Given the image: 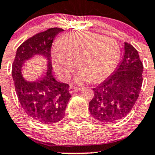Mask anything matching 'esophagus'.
<instances>
[{"label": "esophagus", "instance_id": "obj_1", "mask_svg": "<svg viewBox=\"0 0 155 155\" xmlns=\"http://www.w3.org/2000/svg\"><path fill=\"white\" fill-rule=\"evenodd\" d=\"M81 89L80 88H76V87H73V86H70L69 89V93L73 94V92H79V91H80Z\"/></svg>", "mask_w": 155, "mask_h": 155}]
</instances>
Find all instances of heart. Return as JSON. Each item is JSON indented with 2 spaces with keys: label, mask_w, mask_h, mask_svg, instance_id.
I'll use <instances>...</instances> for the list:
<instances>
[{
  "label": "heart",
  "mask_w": 155,
  "mask_h": 155,
  "mask_svg": "<svg viewBox=\"0 0 155 155\" xmlns=\"http://www.w3.org/2000/svg\"><path fill=\"white\" fill-rule=\"evenodd\" d=\"M51 50L52 64L63 80L69 77L76 66L79 68L75 82H99L113 72L118 58V45L112 39L91 32H73L61 38Z\"/></svg>",
  "instance_id": "b5f03b06"
}]
</instances>
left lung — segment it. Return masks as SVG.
<instances>
[{"label": "left lung", "instance_id": "1", "mask_svg": "<svg viewBox=\"0 0 155 155\" xmlns=\"http://www.w3.org/2000/svg\"><path fill=\"white\" fill-rule=\"evenodd\" d=\"M124 51L113 73L93 89L89 112L94 118L102 122L110 123L126 116L141 91L143 65L138 51L125 42Z\"/></svg>", "mask_w": 155, "mask_h": 155}]
</instances>
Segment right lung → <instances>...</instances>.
Instances as JSON below:
<instances>
[{
	"instance_id": "add662e5",
	"label": "right lung",
	"mask_w": 155,
	"mask_h": 155,
	"mask_svg": "<svg viewBox=\"0 0 155 155\" xmlns=\"http://www.w3.org/2000/svg\"><path fill=\"white\" fill-rule=\"evenodd\" d=\"M60 28H50L34 35L18 47L12 66V77L19 102L26 113L43 124L56 123L64 118L68 102L71 98L69 86L56 80L51 64L52 43ZM37 55L47 61V69L38 80L29 81L22 76L25 62Z\"/></svg>"
}]
</instances>
